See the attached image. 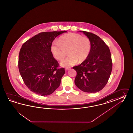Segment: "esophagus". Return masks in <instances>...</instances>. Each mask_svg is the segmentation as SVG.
Returning <instances> with one entry per match:
<instances>
[{
	"mask_svg": "<svg viewBox=\"0 0 133 133\" xmlns=\"http://www.w3.org/2000/svg\"><path fill=\"white\" fill-rule=\"evenodd\" d=\"M69 69H70V68H66V69H65V71H68V70H69Z\"/></svg>",
	"mask_w": 133,
	"mask_h": 133,
	"instance_id": "34e87169",
	"label": "esophagus"
}]
</instances>
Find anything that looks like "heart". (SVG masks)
Listing matches in <instances>:
<instances>
[{
	"label": "heart",
	"instance_id": "b5f03b06",
	"mask_svg": "<svg viewBox=\"0 0 133 133\" xmlns=\"http://www.w3.org/2000/svg\"><path fill=\"white\" fill-rule=\"evenodd\" d=\"M92 49L90 39L76 33H69L62 36L59 41H54L51 46L53 56L58 60L68 57L61 62L63 67H70L77 61L81 62L88 57Z\"/></svg>",
	"mask_w": 133,
	"mask_h": 133
}]
</instances>
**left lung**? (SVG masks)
Returning <instances> with one entry per match:
<instances>
[{
    "mask_svg": "<svg viewBox=\"0 0 133 133\" xmlns=\"http://www.w3.org/2000/svg\"><path fill=\"white\" fill-rule=\"evenodd\" d=\"M79 31L90 39L92 49L85 60L73 67L77 72L74 83L83 92L95 93L103 89L109 79L112 69L111 52L99 37L92 33Z\"/></svg>",
    "mask_w": 133,
    "mask_h": 133,
    "instance_id": "8db88e82",
    "label": "left lung"
}]
</instances>
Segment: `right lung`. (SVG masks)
<instances>
[{
  "mask_svg": "<svg viewBox=\"0 0 133 133\" xmlns=\"http://www.w3.org/2000/svg\"><path fill=\"white\" fill-rule=\"evenodd\" d=\"M66 31L38 33L22 46L19 53L18 69L25 85L41 96L52 94L59 87L65 74L64 68L53 58L51 46L54 39Z\"/></svg>",
  "mask_w": 133,
  "mask_h": 133,
  "instance_id": "add662e5",
  "label": "right lung"
}]
</instances>
